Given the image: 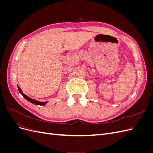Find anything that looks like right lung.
<instances>
[{"mask_svg": "<svg viewBox=\"0 0 153 153\" xmlns=\"http://www.w3.org/2000/svg\"><path fill=\"white\" fill-rule=\"evenodd\" d=\"M18 91H19V92H20L21 94L23 96V97H24V98H25L27 100H28L29 101H30V102H31L32 103H33V104H34V105H45L46 103H47V102H40V101H37V100H34V99H32V98H29V97H28L27 95H25L24 93H23V92H22V91L21 90L20 87L18 86Z\"/></svg>", "mask_w": 153, "mask_h": 153, "instance_id": "right-lung-1", "label": "right lung"}]
</instances>
